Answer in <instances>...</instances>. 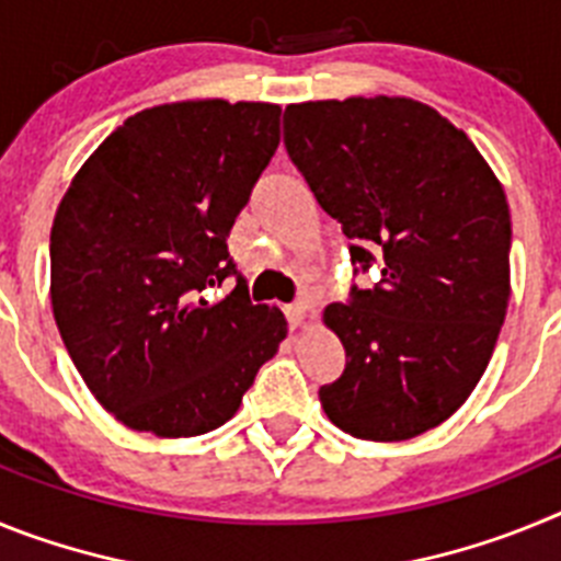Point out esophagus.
Returning <instances> with one entry per match:
<instances>
[{
	"label": "esophagus",
	"instance_id": "esophagus-1",
	"mask_svg": "<svg viewBox=\"0 0 561 561\" xmlns=\"http://www.w3.org/2000/svg\"><path fill=\"white\" fill-rule=\"evenodd\" d=\"M286 320H289V329H297V325H304L306 320V304H291L284 309Z\"/></svg>",
	"mask_w": 561,
	"mask_h": 561
}]
</instances>
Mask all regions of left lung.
Returning <instances> with one entry per match:
<instances>
[{
  "mask_svg": "<svg viewBox=\"0 0 561 561\" xmlns=\"http://www.w3.org/2000/svg\"><path fill=\"white\" fill-rule=\"evenodd\" d=\"M284 146L351 238V286L325 306L345 348L320 404L342 433L404 440L447 421L492 359L508 309L512 216L474 142L410 98L286 106ZM380 257L376 259L375 255Z\"/></svg>",
  "mask_w": 561,
  "mask_h": 561,
  "instance_id": "obj_1",
  "label": "left lung"
}]
</instances>
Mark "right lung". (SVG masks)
Returning a JSON list of instances; mask_svg holds the SVG:
<instances>
[{
  "label": "right lung",
  "mask_w": 561,
  "mask_h": 561,
  "mask_svg": "<svg viewBox=\"0 0 561 561\" xmlns=\"http://www.w3.org/2000/svg\"><path fill=\"white\" fill-rule=\"evenodd\" d=\"M280 106L187 101L114 128L49 236V297L69 356L137 433L191 438L236 415L286 336L252 304L227 238L280 142ZM237 277L221 301L204 289Z\"/></svg>",
  "instance_id": "add662e5"
}]
</instances>
